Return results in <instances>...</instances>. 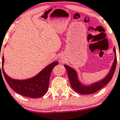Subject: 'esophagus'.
I'll list each match as a JSON object with an SVG mask.
<instances>
[{"label": "esophagus", "instance_id": "esophagus-1", "mask_svg": "<svg viewBox=\"0 0 120 120\" xmlns=\"http://www.w3.org/2000/svg\"><path fill=\"white\" fill-rule=\"evenodd\" d=\"M59 61H60V63H62L64 62V60L62 59V58H59Z\"/></svg>", "mask_w": 120, "mask_h": 120}]
</instances>
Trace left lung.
Returning a JSON list of instances; mask_svg holds the SVG:
<instances>
[{"label": "left lung", "instance_id": "1", "mask_svg": "<svg viewBox=\"0 0 120 120\" xmlns=\"http://www.w3.org/2000/svg\"><path fill=\"white\" fill-rule=\"evenodd\" d=\"M113 52L115 56H114L113 63L109 73L103 79L91 83V84H87V85H84L80 82V80H79V78H78V73L75 70L69 66L64 64V67H65L67 71V75H68L70 83L72 89L80 94L89 95V94H92L97 92L98 91L101 89L106 84H108L111 81L112 78L114 71H115L116 67L117 56L116 52V49L114 47L113 48Z\"/></svg>", "mask_w": 120, "mask_h": 120}]
</instances>
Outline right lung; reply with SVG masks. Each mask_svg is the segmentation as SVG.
<instances>
[{
	"instance_id": "right-lung-1",
	"label": "right lung",
	"mask_w": 120,
	"mask_h": 120,
	"mask_svg": "<svg viewBox=\"0 0 120 120\" xmlns=\"http://www.w3.org/2000/svg\"><path fill=\"white\" fill-rule=\"evenodd\" d=\"M4 58L3 56L2 70L9 87L17 94L31 98H41L46 93L49 87L50 76L52 70L56 65L58 64V62L54 61L43 68L38 74L33 77L24 80H18L12 79L7 75L4 70ZM0 69L1 72V68Z\"/></svg>"
}]
</instances>
